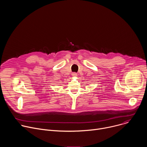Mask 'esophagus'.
I'll return each mask as SVG.
<instances>
[{"instance_id": "1", "label": "esophagus", "mask_w": 147, "mask_h": 147, "mask_svg": "<svg viewBox=\"0 0 147 147\" xmlns=\"http://www.w3.org/2000/svg\"><path fill=\"white\" fill-rule=\"evenodd\" d=\"M71 75H72L73 77H77V74L76 73H72Z\"/></svg>"}]
</instances>
